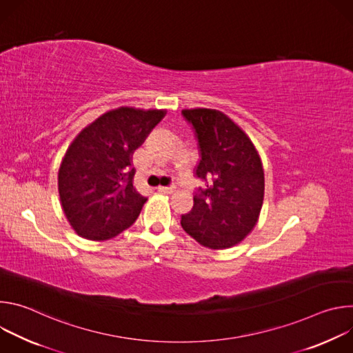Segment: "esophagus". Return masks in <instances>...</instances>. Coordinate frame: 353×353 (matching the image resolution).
Listing matches in <instances>:
<instances>
[{
  "label": "esophagus",
  "mask_w": 353,
  "mask_h": 353,
  "mask_svg": "<svg viewBox=\"0 0 353 353\" xmlns=\"http://www.w3.org/2000/svg\"><path fill=\"white\" fill-rule=\"evenodd\" d=\"M158 191L162 194H172L173 192V185L172 187H158Z\"/></svg>",
  "instance_id": "34e87169"
}]
</instances>
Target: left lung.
I'll list each match as a JSON object with an SVG mask.
<instances>
[{
	"instance_id": "8db88e82",
	"label": "left lung",
	"mask_w": 353,
	"mask_h": 353,
	"mask_svg": "<svg viewBox=\"0 0 353 353\" xmlns=\"http://www.w3.org/2000/svg\"><path fill=\"white\" fill-rule=\"evenodd\" d=\"M198 141L194 191L181 228L199 244L219 250L240 243L257 223L264 199V170L253 142L226 114L212 109L181 112Z\"/></svg>"
}]
</instances>
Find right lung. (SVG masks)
<instances>
[{
    "label": "right lung",
    "instance_id": "obj_1",
    "mask_svg": "<svg viewBox=\"0 0 353 353\" xmlns=\"http://www.w3.org/2000/svg\"><path fill=\"white\" fill-rule=\"evenodd\" d=\"M165 114L120 108L96 119L72 141L59 170V192L79 236L106 240L137 221L146 198L132 185L131 158Z\"/></svg>",
    "mask_w": 353,
    "mask_h": 353
}]
</instances>
